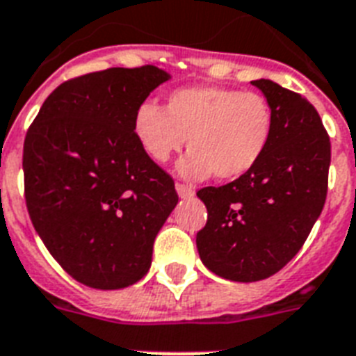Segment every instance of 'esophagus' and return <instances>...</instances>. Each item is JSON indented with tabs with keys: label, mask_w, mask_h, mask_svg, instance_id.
<instances>
[{
	"label": "esophagus",
	"mask_w": 356,
	"mask_h": 356,
	"mask_svg": "<svg viewBox=\"0 0 356 356\" xmlns=\"http://www.w3.org/2000/svg\"><path fill=\"white\" fill-rule=\"evenodd\" d=\"M175 190H177V193H179V197L181 199H190V197H193V188L192 186H186V184H175Z\"/></svg>",
	"instance_id": "obj_1"
}]
</instances>
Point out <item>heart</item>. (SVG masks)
<instances>
[{
	"instance_id": "1",
	"label": "heart",
	"mask_w": 356,
	"mask_h": 356,
	"mask_svg": "<svg viewBox=\"0 0 356 356\" xmlns=\"http://www.w3.org/2000/svg\"><path fill=\"white\" fill-rule=\"evenodd\" d=\"M135 135L155 163H168L183 149L179 173L192 181H234L247 175L267 153L274 133V111L252 91L193 86L175 89L166 106L146 100L135 111Z\"/></svg>"
}]
</instances>
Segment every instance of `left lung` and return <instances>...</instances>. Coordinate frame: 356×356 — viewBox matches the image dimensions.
<instances>
[{
	"label": "left lung",
	"mask_w": 356,
	"mask_h": 356,
	"mask_svg": "<svg viewBox=\"0 0 356 356\" xmlns=\"http://www.w3.org/2000/svg\"><path fill=\"white\" fill-rule=\"evenodd\" d=\"M274 111L267 153L252 172L197 197L208 210L197 243L208 270L230 282H259L298 254L327 195L331 143L322 118L302 95L254 80Z\"/></svg>",
	"instance_id": "1"
}]
</instances>
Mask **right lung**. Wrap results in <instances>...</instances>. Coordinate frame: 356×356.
Segmentation results:
<instances>
[{"label": "right lung", "mask_w": 356, "mask_h": 356, "mask_svg": "<svg viewBox=\"0 0 356 356\" xmlns=\"http://www.w3.org/2000/svg\"><path fill=\"white\" fill-rule=\"evenodd\" d=\"M170 78L155 65L73 78L49 95L27 131L31 221L63 270L88 287L115 291L144 278L179 201L133 128L138 106Z\"/></svg>", "instance_id": "1"}]
</instances>
